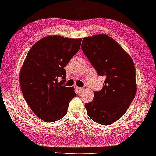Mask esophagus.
I'll return each instance as SVG.
<instances>
[{
	"label": "esophagus",
	"mask_w": 156,
	"mask_h": 156,
	"mask_svg": "<svg viewBox=\"0 0 156 156\" xmlns=\"http://www.w3.org/2000/svg\"><path fill=\"white\" fill-rule=\"evenodd\" d=\"M76 89H77V90H78V92L80 94V93H81L82 92V91H83V88H82V87H76Z\"/></svg>",
	"instance_id": "1"
}]
</instances>
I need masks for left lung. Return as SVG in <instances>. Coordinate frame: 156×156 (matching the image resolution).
<instances>
[{
	"instance_id": "left-lung-1",
	"label": "left lung",
	"mask_w": 156,
	"mask_h": 156,
	"mask_svg": "<svg viewBox=\"0 0 156 156\" xmlns=\"http://www.w3.org/2000/svg\"><path fill=\"white\" fill-rule=\"evenodd\" d=\"M82 49L98 75L105 76L101 90L86 103L88 116L95 122L109 125L125 113L137 91L133 59L115 40L105 34L84 37Z\"/></svg>"
}]
</instances>
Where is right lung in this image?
<instances>
[{
	"instance_id": "right-lung-1",
	"label": "right lung",
	"mask_w": 156,
	"mask_h": 156,
	"mask_svg": "<svg viewBox=\"0 0 156 156\" xmlns=\"http://www.w3.org/2000/svg\"><path fill=\"white\" fill-rule=\"evenodd\" d=\"M82 38L49 35L31 47L20 73L22 92L30 109L47 122L61 119L76 96L73 87L63 86L64 69L80 48ZM63 80L58 82V78Z\"/></svg>"
}]
</instances>
